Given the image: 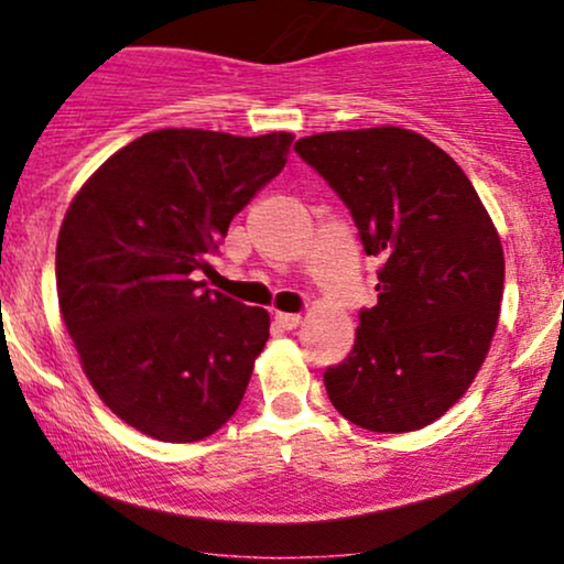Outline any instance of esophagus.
<instances>
[{
    "label": "esophagus",
    "instance_id": "esophagus-1",
    "mask_svg": "<svg viewBox=\"0 0 564 564\" xmlns=\"http://www.w3.org/2000/svg\"><path fill=\"white\" fill-rule=\"evenodd\" d=\"M273 318L278 326L286 328V332H291V328H296L302 323V315H296V313H275Z\"/></svg>",
    "mask_w": 564,
    "mask_h": 564
}]
</instances>
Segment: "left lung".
Returning a JSON list of instances; mask_svg holds the SVG:
<instances>
[{
	"label": "left lung",
	"mask_w": 564,
	"mask_h": 564,
	"mask_svg": "<svg viewBox=\"0 0 564 564\" xmlns=\"http://www.w3.org/2000/svg\"><path fill=\"white\" fill-rule=\"evenodd\" d=\"M334 187L379 257V302L360 310L355 345L323 373L328 400L371 432L432 424L467 392L496 334L501 238L462 166L400 127L294 142Z\"/></svg>",
	"instance_id": "left-lung-1"
}]
</instances>
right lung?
<instances>
[{"instance_id":"obj_1","label":"right lung","mask_w":564,"mask_h":564,"mask_svg":"<svg viewBox=\"0 0 564 564\" xmlns=\"http://www.w3.org/2000/svg\"><path fill=\"white\" fill-rule=\"evenodd\" d=\"M291 140L159 129L116 151L70 200L55 251L63 323L89 384L142 435L196 443L241 405L270 315L196 273L286 166Z\"/></svg>"}]
</instances>
